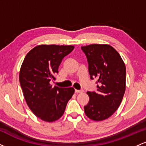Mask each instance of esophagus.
Listing matches in <instances>:
<instances>
[{"mask_svg":"<svg viewBox=\"0 0 146 146\" xmlns=\"http://www.w3.org/2000/svg\"><path fill=\"white\" fill-rule=\"evenodd\" d=\"M75 93H83L84 90H77V89H75Z\"/></svg>","mask_w":146,"mask_h":146,"instance_id":"esophagus-1","label":"esophagus"}]
</instances>
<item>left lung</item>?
<instances>
[{
  "instance_id": "left-lung-1",
  "label": "left lung",
  "mask_w": 146,
  "mask_h": 146,
  "mask_svg": "<svg viewBox=\"0 0 146 146\" xmlns=\"http://www.w3.org/2000/svg\"><path fill=\"white\" fill-rule=\"evenodd\" d=\"M88 64L91 80L97 79V91H88L89 102L85 114L94 121H102L116 111L125 90V66L119 53L108 44L82 46Z\"/></svg>"
}]
</instances>
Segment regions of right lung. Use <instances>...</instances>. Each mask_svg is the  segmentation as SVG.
<instances>
[{
    "mask_svg": "<svg viewBox=\"0 0 146 146\" xmlns=\"http://www.w3.org/2000/svg\"><path fill=\"white\" fill-rule=\"evenodd\" d=\"M69 45H39L25 56L19 80L28 106L42 120L52 122L63 115L74 88L52 87L63 58L73 51Z\"/></svg>",
    "mask_w": 146,
    "mask_h": 146,
    "instance_id": "add662e5",
    "label": "right lung"
}]
</instances>
